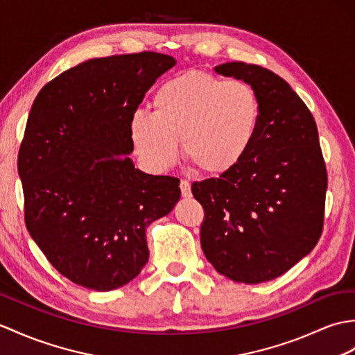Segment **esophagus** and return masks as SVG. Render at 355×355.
<instances>
[{"mask_svg":"<svg viewBox=\"0 0 355 355\" xmlns=\"http://www.w3.org/2000/svg\"><path fill=\"white\" fill-rule=\"evenodd\" d=\"M180 189H181V195H183L184 198H189L192 195V192H191V183H189L187 180H181L180 181Z\"/></svg>","mask_w":355,"mask_h":355,"instance_id":"esophagus-1","label":"esophagus"}]
</instances>
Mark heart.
<instances>
[{
	"mask_svg": "<svg viewBox=\"0 0 355 355\" xmlns=\"http://www.w3.org/2000/svg\"><path fill=\"white\" fill-rule=\"evenodd\" d=\"M154 112L137 110L128 135L146 168L163 172L180 155L207 175L227 172L248 151L260 121L255 90L242 80H222L202 71L175 76L154 92Z\"/></svg>",
	"mask_w": 355,
	"mask_h": 355,
	"instance_id": "obj_1",
	"label": "heart"
}]
</instances>
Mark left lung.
<instances>
[{
	"label": "left lung",
	"instance_id": "left-lung-1",
	"mask_svg": "<svg viewBox=\"0 0 355 355\" xmlns=\"http://www.w3.org/2000/svg\"><path fill=\"white\" fill-rule=\"evenodd\" d=\"M215 71L255 90L260 121L236 166L192 184L204 209L201 248L219 274L257 284L283 275L316 246L327 168L315 118L282 77L243 62Z\"/></svg>",
	"mask_w": 355,
	"mask_h": 355
}]
</instances>
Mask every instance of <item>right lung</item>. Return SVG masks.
I'll return each instance as SVG.
<instances>
[{
	"label": "right lung",
	"instance_id": "1",
	"mask_svg": "<svg viewBox=\"0 0 355 355\" xmlns=\"http://www.w3.org/2000/svg\"><path fill=\"white\" fill-rule=\"evenodd\" d=\"M177 62L144 51L90 59L37 94L18 154L24 218L72 283L113 291L146 265L145 230L180 200V180L135 168L128 123Z\"/></svg>",
	"mask_w": 355,
	"mask_h": 355
}]
</instances>
